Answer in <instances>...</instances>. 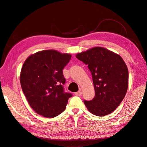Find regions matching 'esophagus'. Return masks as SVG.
<instances>
[{
	"label": "esophagus",
	"mask_w": 147,
	"mask_h": 147,
	"mask_svg": "<svg viewBox=\"0 0 147 147\" xmlns=\"http://www.w3.org/2000/svg\"><path fill=\"white\" fill-rule=\"evenodd\" d=\"M82 94V92L81 90H79V91L75 92V95L78 96H81Z\"/></svg>",
	"instance_id": "1"
}]
</instances>
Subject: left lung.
<instances>
[{"instance_id":"8db88e82","label":"left lung","mask_w":147,"mask_h":147,"mask_svg":"<svg viewBox=\"0 0 147 147\" xmlns=\"http://www.w3.org/2000/svg\"><path fill=\"white\" fill-rule=\"evenodd\" d=\"M76 57L88 65L94 84L95 96L84 101L88 111L104 116L115 110L123 100L129 84V71L120 56L101 47L91 48Z\"/></svg>"}]
</instances>
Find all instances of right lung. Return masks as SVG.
Here are the masks:
<instances>
[{
    "label": "right lung",
    "mask_w": 147,
    "mask_h": 147,
    "mask_svg": "<svg viewBox=\"0 0 147 147\" xmlns=\"http://www.w3.org/2000/svg\"><path fill=\"white\" fill-rule=\"evenodd\" d=\"M70 54L44 50L31 55L20 72L21 87L28 103L37 114L52 118L64 111L71 93L64 92L63 69Z\"/></svg>",
    "instance_id": "obj_1"
}]
</instances>
